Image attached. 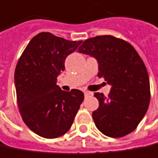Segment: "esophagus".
Returning a JSON list of instances; mask_svg holds the SVG:
<instances>
[{"mask_svg": "<svg viewBox=\"0 0 158 158\" xmlns=\"http://www.w3.org/2000/svg\"><path fill=\"white\" fill-rule=\"evenodd\" d=\"M84 94H85V96L86 97V96H89V95H92L93 94L91 93V92H89V91H85L84 92Z\"/></svg>", "mask_w": 158, "mask_h": 158, "instance_id": "1", "label": "esophagus"}]
</instances>
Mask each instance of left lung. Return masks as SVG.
I'll list each match as a JSON object with an SVG mask.
<instances>
[{"label": "left lung", "mask_w": 158, "mask_h": 158, "mask_svg": "<svg viewBox=\"0 0 158 158\" xmlns=\"http://www.w3.org/2000/svg\"><path fill=\"white\" fill-rule=\"evenodd\" d=\"M78 52L94 56L98 77L112 85L108 96L95 93L99 107L93 112L97 129L104 135L123 137L137 127L150 102V83L146 65L128 42L113 35L89 38Z\"/></svg>", "instance_id": "left-lung-1"}]
</instances>
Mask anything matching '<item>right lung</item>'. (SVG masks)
<instances>
[{
  "instance_id": "1",
  "label": "right lung",
  "mask_w": 158,
  "mask_h": 158,
  "mask_svg": "<svg viewBox=\"0 0 158 158\" xmlns=\"http://www.w3.org/2000/svg\"><path fill=\"white\" fill-rule=\"evenodd\" d=\"M82 41H68L51 32H40L18 60L14 82L19 112L25 125L44 138H56L72 127L84 93L65 92L56 85L65 58Z\"/></svg>"
}]
</instances>
